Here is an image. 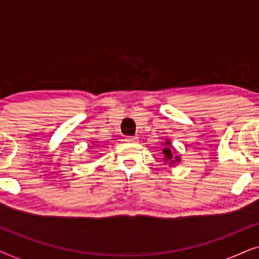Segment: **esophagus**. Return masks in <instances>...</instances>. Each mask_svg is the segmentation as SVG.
Segmentation results:
<instances>
[{
    "instance_id": "1",
    "label": "esophagus",
    "mask_w": 259,
    "mask_h": 259,
    "mask_svg": "<svg viewBox=\"0 0 259 259\" xmlns=\"http://www.w3.org/2000/svg\"><path fill=\"white\" fill-rule=\"evenodd\" d=\"M138 139H139L138 137H127L126 141H128V143H137Z\"/></svg>"
}]
</instances>
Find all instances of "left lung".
I'll list each match as a JSON object with an SVG mask.
<instances>
[{
	"label": "left lung",
	"instance_id": "obj_1",
	"mask_svg": "<svg viewBox=\"0 0 259 259\" xmlns=\"http://www.w3.org/2000/svg\"><path fill=\"white\" fill-rule=\"evenodd\" d=\"M165 147L162 148V153L165 155L164 160L168 161L169 165H175L177 162L180 161V157L176 154V151L173 150V147L171 146V141L166 140L165 141Z\"/></svg>",
	"mask_w": 259,
	"mask_h": 259
}]
</instances>
